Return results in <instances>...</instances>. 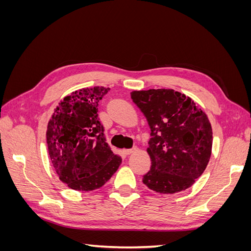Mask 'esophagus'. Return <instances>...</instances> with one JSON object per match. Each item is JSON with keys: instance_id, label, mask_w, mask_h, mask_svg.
Wrapping results in <instances>:
<instances>
[{"instance_id": "34e87169", "label": "esophagus", "mask_w": 251, "mask_h": 251, "mask_svg": "<svg viewBox=\"0 0 251 251\" xmlns=\"http://www.w3.org/2000/svg\"><path fill=\"white\" fill-rule=\"evenodd\" d=\"M137 151V148H133V149H127V150H124V153L126 154V155H131V154H133V153H135V151Z\"/></svg>"}]
</instances>
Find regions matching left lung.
<instances>
[{
  "instance_id": "left-lung-1",
  "label": "left lung",
  "mask_w": 251,
  "mask_h": 251,
  "mask_svg": "<svg viewBox=\"0 0 251 251\" xmlns=\"http://www.w3.org/2000/svg\"><path fill=\"white\" fill-rule=\"evenodd\" d=\"M131 98L151 127L147 151L151 165L142 182L160 194L185 191L210 159L212 130L207 115L191 97L172 89L133 91Z\"/></svg>"
}]
</instances>
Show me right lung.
Segmentation results:
<instances>
[{"mask_svg": "<svg viewBox=\"0 0 251 251\" xmlns=\"http://www.w3.org/2000/svg\"><path fill=\"white\" fill-rule=\"evenodd\" d=\"M110 88L74 91L54 109L47 126L50 160L59 180L75 191L101 187L113 176L121 158L111 151L98 118V104Z\"/></svg>", "mask_w": 251, "mask_h": 251, "instance_id": "obj_1", "label": "right lung"}]
</instances>
